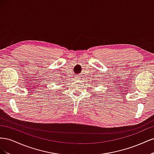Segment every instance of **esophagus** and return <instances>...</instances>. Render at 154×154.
Listing matches in <instances>:
<instances>
[{"label": "esophagus", "mask_w": 154, "mask_h": 154, "mask_svg": "<svg viewBox=\"0 0 154 154\" xmlns=\"http://www.w3.org/2000/svg\"><path fill=\"white\" fill-rule=\"evenodd\" d=\"M81 79H82V78H81V75L77 76L76 77V81H79V80H80Z\"/></svg>", "instance_id": "1"}]
</instances>
